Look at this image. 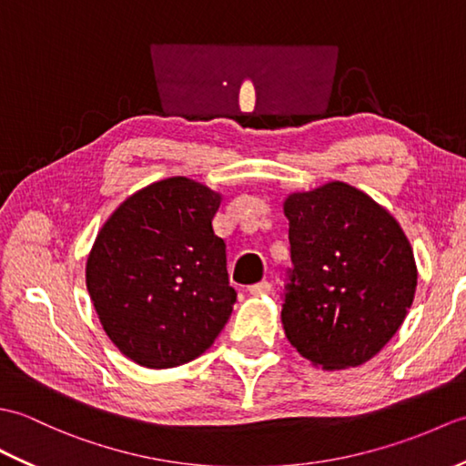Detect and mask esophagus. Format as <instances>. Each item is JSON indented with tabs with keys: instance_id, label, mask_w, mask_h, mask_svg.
Listing matches in <instances>:
<instances>
[{
	"instance_id": "1",
	"label": "esophagus",
	"mask_w": 466,
	"mask_h": 466,
	"mask_svg": "<svg viewBox=\"0 0 466 466\" xmlns=\"http://www.w3.org/2000/svg\"><path fill=\"white\" fill-rule=\"evenodd\" d=\"M270 290H272V284L266 282V280H262V282H258V284L248 286V292L254 294V296H264V294H268Z\"/></svg>"
}]
</instances>
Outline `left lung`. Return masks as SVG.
<instances>
[{
  "mask_svg": "<svg viewBox=\"0 0 466 466\" xmlns=\"http://www.w3.org/2000/svg\"><path fill=\"white\" fill-rule=\"evenodd\" d=\"M294 268L282 326L324 370L360 366L389 342L414 300L417 262L394 216L346 182L284 200Z\"/></svg>",
  "mask_w": 466,
  "mask_h": 466,
  "instance_id": "left-lung-1",
  "label": "left lung"
}]
</instances>
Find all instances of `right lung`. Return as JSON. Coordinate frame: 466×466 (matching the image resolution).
<instances>
[{
    "label": "right lung",
    "mask_w": 466,
    "mask_h": 466,
    "mask_svg": "<svg viewBox=\"0 0 466 466\" xmlns=\"http://www.w3.org/2000/svg\"><path fill=\"white\" fill-rule=\"evenodd\" d=\"M222 194L186 176L127 196L97 232L86 286L104 332L146 369L198 359L230 319L226 244L212 218Z\"/></svg>",
    "instance_id": "1"
}]
</instances>
